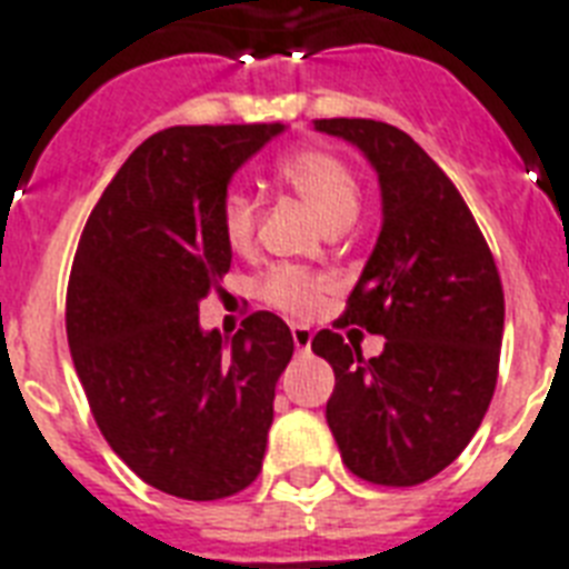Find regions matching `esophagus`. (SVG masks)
Listing matches in <instances>:
<instances>
[{
  "label": "esophagus",
  "mask_w": 569,
  "mask_h": 569,
  "mask_svg": "<svg viewBox=\"0 0 569 569\" xmlns=\"http://www.w3.org/2000/svg\"><path fill=\"white\" fill-rule=\"evenodd\" d=\"M292 342L298 351H310L312 330L307 328V325H292Z\"/></svg>",
  "instance_id": "1"
}]
</instances>
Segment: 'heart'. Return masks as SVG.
<instances>
[{"mask_svg":"<svg viewBox=\"0 0 569 569\" xmlns=\"http://www.w3.org/2000/svg\"><path fill=\"white\" fill-rule=\"evenodd\" d=\"M283 177L303 203L319 214L325 227L351 223L360 212V182L339 156L328 150H295L280 162ZM221 227L230 248L244 250L257 230V200L248 191L232 189L223 197ZM328 283L301 268H274L259 283V295L289 316H312L321 307Z\"/></svg>","mask_w":569,"mask_h":569,"instance_id":"1","label":"heart"}]
</instances>
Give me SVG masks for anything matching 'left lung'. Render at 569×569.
I'll return each mask as SVG.
<instances>
[{
  "label": "left lung",
  "mask_w": 569,
  "mask_h": 569,
  "mask_svg": "<svg viewBox=\"0 0 569 569\" xmlns=\"http://www.w3.org/2000/svg\"><path fill=\"white\" fill-rule=\"evenodd\" d=\"M355 144L380 182V236L342 325L387 339L363 360L333 330L312 351L333 366L328 425L357 478L413 487L449 467L485 419L505 328L493 253L455 182L401 129L366 118L316 120Z\"/></svg>",
  "instance_id": "1"
}]
</instances>
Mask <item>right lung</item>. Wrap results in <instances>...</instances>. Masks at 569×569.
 Returning a JSON list of instances; mask_svg holds the SVG:
<instances>
[{
  "mask_svg": "<svg viewBox=\"0 0 569 569\" xmlns=\"http://www.w3.org/2000/svg\"><path fill=\"white\" fill-rule=\"evenodd\" d=\"M283 129L156 132L102 191L76 248L67 342L93 419L141 481L191 502L259 476L295 351L274 312L248 316L230 342L197 319L232 262L221 227L232 173Z\"/></svg>",
  "mask_w": 569,
  "mask_h": 569,
  "instance_id": "obj_1",
  "label": "right lung"
}]
</instances>
